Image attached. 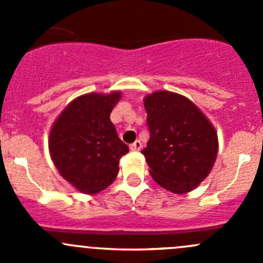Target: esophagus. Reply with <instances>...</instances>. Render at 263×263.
Listing matches in <instances>:
<instances>
[{
	"instance_id": "esophagus-1",
	"label": "esophagus",
	"mask_w": 263,
	"mask_h": 263,
	"mask_svg": "<svg viewBox=\"0 0 263 263\" xmlns=\"http://www.w3.org/2000/svg\"><path fill=\"white\" fill-rule=\"evenodd\" d=\"M129 148H131L132 151H140L142 148V144L141 141H139V140H136V141L134 142V144L129 145Z\"/></svg>"
}]
</instances>
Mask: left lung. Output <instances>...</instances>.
Here are the masks:
<instances>
[{
	"label": "left lung",
	"instance_id": "left-lung-1",
	"mask_svg": "<svg viewBox=\"0 0 263 263\" xmlns=\"http://www.w3.org/2000/svg\"><path fill=\"white\" fill-rule=\"evenodd\" d=\"M150 140L141 151L154 181L183 195L210 174L217 135L205 115L183 95L155 91L144 99Z\"/></svg>",
	"mask_w": 263,
	"mask_h": 263
}]
</instances>
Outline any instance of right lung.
Listing matches in <instances>:
<instances>
[{"label":"right lung","instance_id":"obj_1","mask_svg":"<svg viewBox=\"0 0 263 263\" xmlns=\"http://www.w3.org/2000/svg\"><path fill=\"white\" fill-rule=\"evenodd\" d=\"M119 99L121 91L81 95L62 110L50 128L48 146L55 168L86 195H95L112 184L119 159L128 153L110 121Z\"/></svg>","mask_w":263,"mask_h":263}]
</instances>
